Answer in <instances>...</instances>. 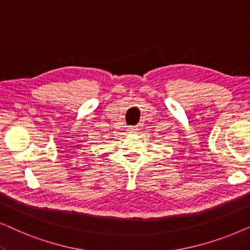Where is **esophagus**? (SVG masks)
I'll return each instance as SVG.
<instances>
[{
  "label": "esophagus",
  "instance_id": "1",
  "mask_svg": "<svg viewBox=\"0 0 250 250\" xmlns=\"http://www.w3.org/2000/svg\"><path fill=\"white\" fill-rule=\"evenodd\" d=\"M128 131H129V133H138L139 128L138 127H129Z\"/></svg>",
  "mask_w": 250,
  "mask_h": 250
}]
</instances>
